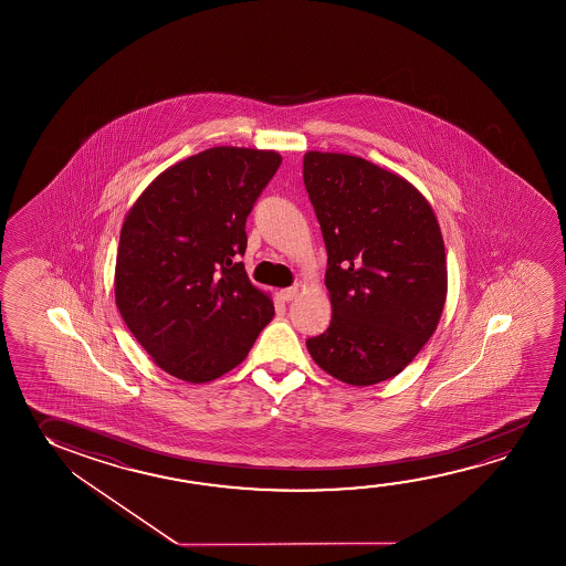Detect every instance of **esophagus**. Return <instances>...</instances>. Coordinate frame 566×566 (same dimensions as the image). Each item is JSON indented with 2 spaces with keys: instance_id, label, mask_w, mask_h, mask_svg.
I'll use <instances>...</instances> for the list:
<instances>
[{
  "instance_id": "1",
  "label": "esophagus",
  "mask_w": 566,
  "mask_h": 566,
  "mask_svg": "<svg viewBox=\"0 0 566 566\" xmlns=\"http://www.w3.org/2000/svg\"><path fill=\"white\" fill-rule=\"evenodd\" d=\"M297 292H300V287H284V290H280V297L284 300V302H290V300H294L297 296Z\"/></svg>"
}]
</instances>
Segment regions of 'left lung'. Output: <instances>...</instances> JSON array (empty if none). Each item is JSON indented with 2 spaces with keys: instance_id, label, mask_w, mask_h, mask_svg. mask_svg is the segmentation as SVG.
I'll use <instances>...</instances> for the list:
<instances>
[{
  "instance_id": "left-lung-1",
  "label": "left lung",
  "mask_w": 566,
  "mask_h": 566,
  "mask_svg": "<svg viewBox=\"0 0 566 566\" xmlns=\"http://www.w3.org/2000/svg\"><path fill=\"white\" fill-rule=\"evenodd\" d=\"M304 184L322 227L332 324L307 339L335 379L399 375L434 334L448 276L434 211L407 179L347 154L307 151Z\"/></svg>"
}]
</instances>
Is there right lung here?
<instances>
[{"label": "right lung", "instance_id": "right-lung-1", "mask_svg": "<svg viewBox=\"0 0 566 566\" xmlns=\"http://www.w3.org/2000/svg\"><path fill=\"white\" fill-rule=\"evenodd\" d=\"M282 158L266 149H205L167 167L120 231L114 294L122 319L158 367L187 382L219 379L274 317L239 256L247 217Z\"/></svg>", "mask_w": 566, "mask_h": 566}]
</instances>
